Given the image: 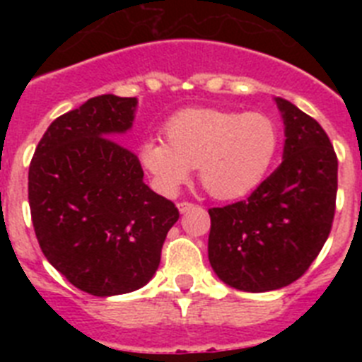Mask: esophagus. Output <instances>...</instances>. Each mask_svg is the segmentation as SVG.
Listing matches in <instances>:
<instances>
[{
	"instance_id": "esophagus-1",
	"label": "esophagus",
	"mask_w": 362,
	"mask_h": 362,
	"mask_svg": "<svg viewBox=\"0 0 362 362\" xmlns=\"http://www.w3.org/2000/svg\"><path fill=\"white\" fill-rule=\"evenodd\" d=\"M192 209H194V204L188 203V201H181V203H177V210L181 214L188 212V210H192Z\"/></svg>"
}]
</instances>
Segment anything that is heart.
<instances>
[{
    "instance_id": "heart-1",
    "label": "heart",
    "mask_w": 362,
    "mask_h": 362,
    "mask_svg": "<svg viewBox=\"0 0 362 362\" xmlns=\"http://www.w3.org/2000/svg\"><path fill=\"white\" fill-rule=\"evenodd\" d=\"M166 141L146 139L139 159L161 194L174 196L199 168L216 199L246 197L263 183L279 148V127L263 112L187 108L165 127Z\"/></svg>"
}]
</instances>
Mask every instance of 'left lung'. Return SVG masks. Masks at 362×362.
I'll list each match as a JSON object with an SVG mask.
<instances>
[{"label": "left lung", "mask_w": 362, "mask_h": 362, "mask_svg": "<svg viewBox=\"0 0 362 362\" xmlns=\"http://www.w3.org/2000/svg\"><path fill=\"white\" fill-rule=\"evenodd\" d=\"M284 124L283 163L252 196L210 209L209 261L243 292L279 290L299 279L328 239L337 196V158L317 121L274 99Z\"/></svg>", "instance_id": "obj_1"}]
</instances>
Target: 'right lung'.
<instances>
[{
	"label": "right lung",
	"mask_w": 362,
	"mask_h": 362,
	"mask_svg": "<svg viewBox=\"0 0 362 362\" xmlns=\"http://www.w3.org/2000/svg\"><path fill=\"white\" fill-rule=\"evenodd\" d=\"M137 98L88 99L52 121L28 168L32 225L49 263L98 297L145 286L161 261L174 203L143 181L139 159L114 139L132 129Z\"/></svg>",
	"instance_id": "1"
}]
</instances>
